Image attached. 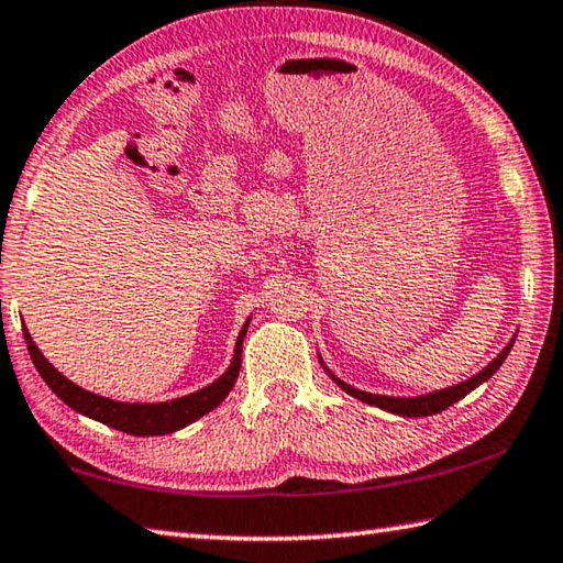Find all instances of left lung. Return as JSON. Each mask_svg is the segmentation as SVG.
<instances>
[{"label": "left lung", "mask_w": 563, "mask_h": 563, "mask_svg": "<svg viewBox=\"0 0 563 563\" xmlns=\"http://www.w3.org/2000/svg\"><path fill=\"white\" fill-rule=\"evenodd\" d=\"M515 336H517V334H515ZM515 336L510 339V344L505 346V349L500 351V354L495 356L486 368L478 371L473 378H468V380H464V383H459V385H449V388H444V390H434V393H427V395H417V398H393V395H376V393L358 390V388H354V385L339 380V378L334 376V373L324 366V361H319V363H322L324 371L329 373V378H332L341 390L349 393L351 398H356V400H361V402H368V405H376V407H380V410L393 412V415H400V417H429V415H437V412L446 410V407L459 402L461 398H466V395H468L471 390H476L481 383H486V380L493 376V373L503 366V361L508 358L510 349H512V344H515Z\"/></svg>", "instance_id": "obj_1"}]
</instances>
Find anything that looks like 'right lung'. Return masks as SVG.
I'll list each match as a JSON object with an SVG mask.
<instances>
[{"instance_id": "add662e5", "label": "right lung", "mask_w": 563, "mask_h": 563, "mask_svg": "<svg viewBox=\"0 0 563 563\" xmlns=\"http://www.w3.org/2000/svg\"><path fill=\"white\" fill-rule=\"evenodd\" d=\"M249 322L251 319H246V324L241 327L236 346H234V358H231V366L222 373V376H219L214 383L205 385L202 390L185 395V398H175L170 402H119V400L102 398V395H95L65 378L60 371H55L53 363H48V358L41 354L38 346L33 344L26 327H24V339H26L33 366H36V371L41 373V378L46 380L48 388L58 395L65 405L73 407L75 412L90 417V420H97L107 427H114L119 432H126L134 437H158V434L178 432V429L192 424L195 420H200L202 415L212 412L214 407L227 398L229 390L234 388V383L239 378L241 344H244Z\"/></svg>"}]
</instances>
